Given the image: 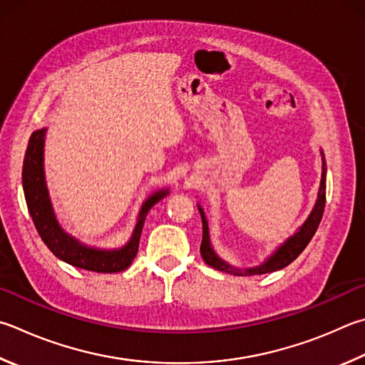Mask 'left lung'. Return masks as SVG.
I'll use <instances>...</instances> for the list:
<instances>
[{"mask_svg": "<svg viewBox=\"0 0 365 365\" xmlns=\"http://www.w3.org/2000/svg\"><path fill=\"white\" fill-rule=\"evenodd\" d=\"M322 155V178H321V187H319V193H317V200L313 210H311L309 217L304 220V223L298 228L297 233L294 236H290L289 240L281 244L279 247L274 250V254L268 257L262 264L254 268H236L233 264L227 263L222 260L220 257L215 254V250L210 246V236H209V225L207 220H205L204 210L200 204H197V209H200L201 214V220H202V242H201V257L202 260L209 264V267L215 268L218 271H225L228 274H235V276H255V274H264V273H273V271L282 269L284 267H287L289 263H292L295 258L302 254L304 247L308 246V242L311 241V237L314 236L317 227H319L321 218L324 214V207H326V161H324V153Z\"/></svg>", "mask_w": 365, "mask_h": 365, "instance_id": "1", "label": "left lung"}]
</instances>
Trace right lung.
<instances>
[{
	"mask_svg": "<svg viewBox=\"0 0 365 365\" xmlns=\"http://www.w3.org/2000/svg\"><path fill=\"white\" fill-rule=\"evenodd\" d=\"M46 130L48 129H38L31 134L29 147H26L25 151L22 169V185L26 207H29L38 235L41 236L43 242L48 246L52 254L61 258V260L70 263L71 267L96 271V273H118V271H124L137 255L138 241H140L145 218H147L150 209L158 201H161L169 193V190L156 191L143 202L134 233H132L129 242L121 249L102 250L84 246L76 237L65 233L63 228L57 222L54 209H52L43 168Z\"/></svg>",
	"mask_w": 365,
	"mask_h": 365,
	"instance_id": "1",
	"label": "right lung"
}]
</instances>
